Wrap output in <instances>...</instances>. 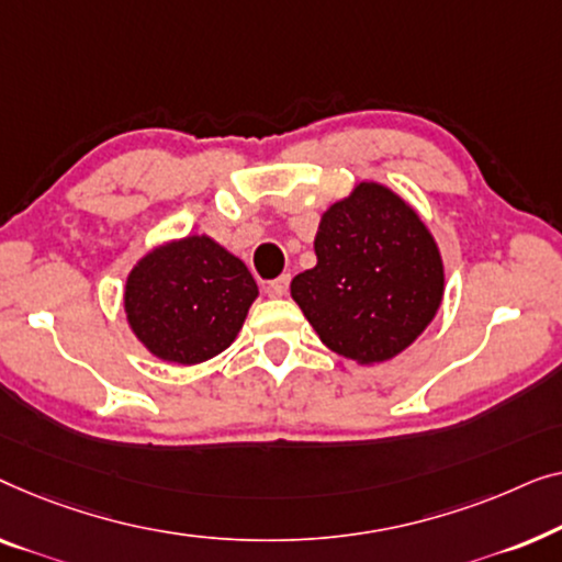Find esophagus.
Listing matches in <instances>:
<instances>
[{
	"label": "esophagus",
	"instance_id": "1",
	"mask_svg": "<svg viewBox=\"0 0 562 562\" xmlns=\"http://www.w3.org/2000/svg\"><path fill=\"white\" fill-rule=\"evenodd\" d=\"M288 288H290V274H280L278 280H272L270 284H267V295L282 297L284 292H288Z\"/></svg>",
	"mask_w": 562,
	"mask_h": 562
}]
</instances>
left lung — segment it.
I'll use <instances>...</instances> for the list:
<instances>
[{"mask_svg":"<svg viewBox=\"0 0 562 562\" xmlns=\"http://www.w3.org/2000/svg\"><path fill=\"white\" fill-rule=\"evenodd\" d=\"M313 270L290 295L321 341L361 367L390 361L436 318L446 292L438 241L413 205L361 180L323 211Z\"/></svg>","mask_w":562,"mask_h":562,"instance_id":"8db88e82","label":"left lung"}]
</instances>
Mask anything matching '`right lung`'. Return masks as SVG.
Returning a JSON list of instances; mask_svg holds the SVG:
<instances>
[{"instance_id":"add662e5","label":"right lung","mask_w":562,"mask_h":562,"mask_svg":"<svg viewBox=\"0 0 562 562\" xmlns=\"http://www.w3.org/2000/svg\"><path fill=\"white\" fill-rule=\"evenodd\" d=\"M259 295L247 265L205 234L157 244L124 284V313L145 349L193 367L236 341Z\"/></svg>"}]
</instances>
